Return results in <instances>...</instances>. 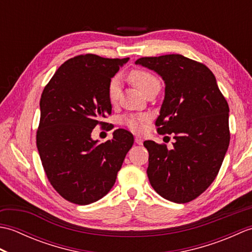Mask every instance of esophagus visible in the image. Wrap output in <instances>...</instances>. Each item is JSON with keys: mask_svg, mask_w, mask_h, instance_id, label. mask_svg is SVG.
<instances>
[{"mask_svg": "<svg viewBox=\"0 0 252 252\" xmlns=\"http://www.w3.org/2000/svg\"><path fill=\"white\" fill-rule=\"evenodd\" d=\"M135 143L137 144V145H143V140H142L141 137L136 136V137H135Z\"/></svg>", "mask_w": 252, "mask_h": 252, "instance_id": "obj_1", "label": "esophagus"}]
</instances>
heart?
<instances>
[{
    "mask_svg": "<svg viewBox=\"0 0 252 252\" xmlns=\"http://www.w3.org/2000/svg\"><path fill=\"white\" fill-rule=\"evenodd\" d=\"M130 79L133 82V84L141 91L144 94L145 91H147L152 85L159 83V80L146 70H142V69H135L130 72ZM120 95V80L118 78H115L111 80L108 89V97L111 104H116L119 98ZM147 119L144 116H126L122 118V122L129 127L130 130L134 132H141L143 130V123Z\"/></svg>",
    "mask_w": 252,
    "mask_h": 252,
    "instance_id": "1",
    "label": "heart"
}]
</instances>
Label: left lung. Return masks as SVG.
<instances>
[{
  "mask_svg": "<svg viewBox=\"0 0 252 252\" xmlns=\"http://www.w3.org/2000/svg\"><path fill=\"white\" fill-rule=\"evenodd\" d=\"M136 65L158 73L164 99L156 121L161 134L174 133L173 148L145 141L147 175L158 194L189 202L215 181L229 144L226 99L207 66L180 54L142 57Z\"/></svg>",
  "mask_w": 252,
  "mask_h": 252,
  "instance_id": "left-lung-1",
  "label": "left lung"
}]
</instances>
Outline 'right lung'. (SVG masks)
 <instances>
[{"mask_svg": "<svg viewBox=\"0 0 252 252\" xmlns=\"http://www.w3.org/2000/svg\"><path fill=\"white\" fill-rule=\"evenodd\" d=\"M127 61L76 56L57 69L41 95L36 147L42 165L58 194L77 205L108 194L134 142L125 129L115 130L105 143L91 137L111 114L109 84Z\"/></svg>", "mask_w": 252, "mask_h": 252, "instance_id": "1", "label": "right lung"}]
</instances>
